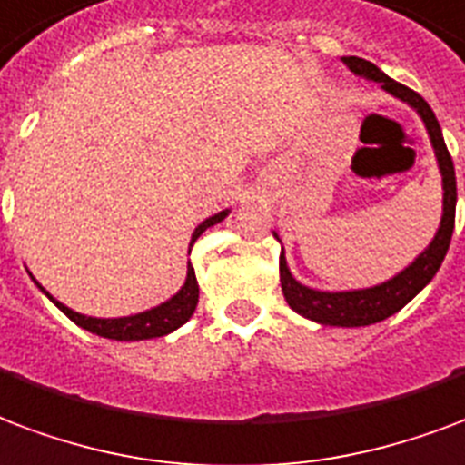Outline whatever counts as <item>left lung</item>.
<instances>
[{"mask_svg": "<svg viewBox=\"0 0 465 465\" xmlns=\"http://www.w3.org/2000/svg\"><path fill=\"white\" fill-rule=\"evenodd\" d=\"M342 64L355 75H362L367 81L381 84L384 91L391 93L399 101L409 103L421 115L426 130H429V137H431V145H434L443 180V216L434 242L419 253V259H414L411 266H407L401 273L390 278L387 283L374 285V288H362V291H342V293L312 291V288L298 283L291 276L288 263H285V253L281 251V261H278V266H281V288H283L288 305L298 315L315 320L320 325L362 328V325H372V322L387 320L390 315L401 311L436 276V271L441 268L443 256H446L449 243H451L453 222H456V172H453V160L449 150H446L441 125L436 120L434 110L429 108V103L419 93L407 88V85L397 84L394 78H390L384 71H380L374 64L360 56H342Z\"/></svg>", "mask_w": 465, "mask_h": 465, "instance_id": "left-lung-1", "label": "left lung"}]
</instances>
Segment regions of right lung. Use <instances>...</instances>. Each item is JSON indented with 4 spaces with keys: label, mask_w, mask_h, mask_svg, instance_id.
Listing matches in <instances>:
<instances>
[{
    "label": "right lung",
    "mask_w": 465,
    "mask_h": 465,
    "mask_svg": "<svg viewBox=\"0 0 465 465\" xmlns=\"http://www.w3.org/2000/svg\"><path fill=\"white\" fill-rule=\"evenodd\" d=\"M226 214H229V209H223V212H219V214L209 216V219H204V222L199 223L197 229H194V233H192L189 251H192L194 242H197L199 236H202L209 226H214V223L222 222ZM41 291H44V288H41ZM44 293H46V291H44ZM51 301L56 302L58 311L66 312L75 325H81V328L93 332V335H101V338H108V340H120V342H130V340L163 338V335H167V332H172V330H177L180 325H184V322L192 318L194 308H197L199 285H197V276H194V268H192V263H189L187 281H184V285L180 288V293L172 295L170 301L163 302V305H157V308H153V311L137 312V315H127V318H88V315H81V312L66 308V305H64V302H58L56 298H51Z\"/></svg>",
    "instance_id": "obj_1"
}]
</instances>
